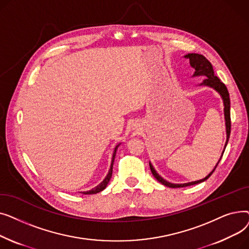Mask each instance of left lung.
I'll return each instance as SVG.
<instances>
[{
	"label": "left lung",
	"instance_id": "8db88e82",
	"mask_svg": "<svg viewBox=\"0 0 249 249\" xmlns=\"http://www.w3.org/2000/svg\"><path fill=\"white\" fill-rule=\"evenodd\" d=\"M185 58L189 59L190 61V65L194 69V73H193V77L195 76H205V80H203V82L200 84V86H206L209 88L214 89L217 93L220 95V97L222 98V101H223V105H224V118H225V126H226V142L224 145V149L222 151L221 158L223 155L225 148L227 146V143L229 140V136H230V131H231V121H230V98H229V93L228 89L226 88V86L222 83L219 78L214 74V70L211 62L209 61L205 56H203L202 54H198V53H188L184 56ZM220 160H218L217 164L215 165V167L213 168V171L209 174L207 177H205L202 179L199 180H195V181H190V182H185V184H173V182H169L167 180H165L164 178H162L158 172L155 171V168L153 167V165L151 164V162L149 161V166H150V171L153 175V177L158 179L160 184L164 185L165 187L168 188H184V187H189V186H193V185H197L200 184V182L205 181L206 179H208L210 178V176L214 173L215 168L217 167Z\"/></svg>",
	"mask_w": 249,
	"mask_h": 249
}]
</instances>
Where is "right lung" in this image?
<instances>
[{"label":"right lung","mask_w":249,"mask_h":249,"mask_svg":"<svg viewBox=\"0 0 249 249\" xmlns=\"http://www.w3.org/2000/svg\"><path fill=\"white\" fill-rule=\"evenodd\" d=\"M121 144V143H119V144H117L114 148V151H113V155H112V160H111V165H110V168H109V172L106 176V178H105L103 179V181L101 182V184H99L97 187H95L94 189H91L89 191H86V192H81L82 194L84 195H93V194H97V193H100L102 192L103 190L106 189L108 182L110 181L111 179V177H112V173H113V163H114V160H115V155H116V151H117V148L119 147V145Z\"/></svg>","instance_id":"add662e5"}]
</instances>
